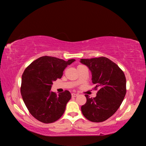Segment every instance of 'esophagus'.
<instances>
[{
	"label": "esophagus",
	"instance_id": "esophagus-1",
	"mask_svg": "<svg viewBox=\"0 0 146 146\" xmlns=\"http://www.w3.org/2000/svg\"><path fill=\"white\" fill-rule=\"evenodd\" d=\"M78 96V94H76V93H72L71 94V97H76Z\"/></svg>",
	"mask_w": 146,
	"mask_h": 146
}]
</instances>
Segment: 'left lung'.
Wrapping results in <instances>:
<instances>
[{
	"label": "left lung",
	"mask_w": 146,
	"mask_h": 146,
	"mask_svg": "<svg viewBox=\"0 0 146 146\" xmlns=\"http://www.w3.org/2000/svg\"><path fill=\"white\" fill-rule=\"evenodd\" d=\"M91 71L92 82L99 89L95 98L85 95L86 103L81 107L83 115L93 122H101L111 117L122 104L126 93V79L122 70L104 57L80 59Z\"/></svg>",
	"instance_id": "obj_1"
}]
</instances>
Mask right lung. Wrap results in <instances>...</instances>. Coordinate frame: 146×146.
<instances>
[{"mask_svg": "<svg viewBox=\"0 0 146 146\" xmlns=\"http://www.w3.org/2000/svg\"><path fill=\"white\" fill-rule=\"evenodd\" d=\"M75 59H62L44 56L33 61L22 76L21 93L26 106L36 119L52 123L64 114L71 99L69 91L56 95L50 91L53 81L60 78L63 71Z\"/></svg>", "mask_w": 146, "mask_h": 146, "instance_id": "add662e5", "label": "right lung"}]
</instances>
